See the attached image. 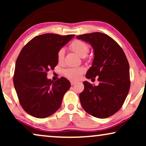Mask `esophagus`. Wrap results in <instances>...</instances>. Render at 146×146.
I'll return each mask as SVG.
<instances>
[{
	"mask_svg": "<svg viewBox=\"0 0 146 146\" xmlns=\"http://www.w3.org/2000/svg\"><path fill=\"white\" fill-rule=\"evenodd\" d=\"M77 82H76V81H73V80H71L70 81V84H71V85L72 86V85H74V84H75Z\"/></svg>",
	"mask_w": 146,
	"mask_h": 146,
	"instance_id": "esophagus-1",
	"label": "esophagus"
}]
</instances>
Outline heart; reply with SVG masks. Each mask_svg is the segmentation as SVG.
Segmentation results:
<instances>
[{"instance_id": "heart-1", "label": "heart", "mask_w": 146, "mask_h": 146, "mask_svg": "<svg viewBox=\"0 0 146 146\" xmlns=\"http://www.w3.org/2000/svg\"><path fill=\"white\" fill-rule=\"evenodd\" d=\"M70 48L72 50L77 54L80 57H85L89 52V46L84 42L80 40H75L70 45ZM64 55V50L61 48L59 50L57 54L58 61L59 62H62ZM84 71L83 67H72L68 68L64 70L63 73L66 76L71 80H78L81 77L82 74Z\"/></svg>"}]
</instances>
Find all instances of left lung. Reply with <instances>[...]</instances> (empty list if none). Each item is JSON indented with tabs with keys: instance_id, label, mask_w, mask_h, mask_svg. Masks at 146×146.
I'll return each mask as SVG.
<instances>
[{
	"instance_id": "1",
	"label": "left lung",
	"mask_w": 146,
	"mask_h": 146,
	"mask_svg": "<svg viewBox=\"0 0 146 146\" xmlns=\"http://www.w3.org/2000/svg\"><path fill=\"white\" fill-rule=\"evenodd\" d=\"M90 44L94 49L92 66L86 77H98V86L84 81V90L80 94L84 110L92 116L106 118L122 106L130 87L129 66L124 52L108 35L93 33L77 36Z\"/></svg>"
}]
</instances>
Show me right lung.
<instances>
[{
  "label": "right lung",
  "mask_w": 146,
  "mask_h": 146,
  "mask_svg": "<svg viewBox=\"0 0 146 146\" xmlns=\"http://www.w3.org/2000/svg\"><path fill=\"white\" fill-rule=\"evenodd\" d=\"M74 36L44 34L33 38L22 49L16 62L13 82L19 102L29 114L44 118L60 107L70 83L64 77L55 82L48 79L47 72L58 64L59 50Z\"/></svg>",
  "instance_id": "1"
}]
</instances>
